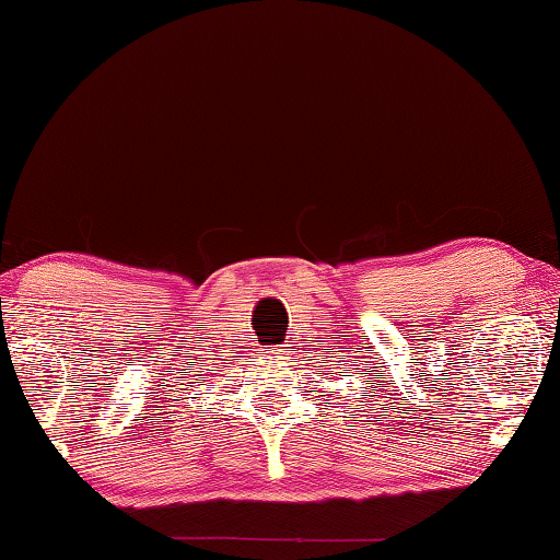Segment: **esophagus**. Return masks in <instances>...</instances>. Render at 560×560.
I'll use <instances>...</instances> for the list:
<instances>
[{"instance_id":"1","label":"esophagus","mask_w":560,"mask_h":560,"mask_svg":"<svg viewBox=\"0 0 560 560\" xmlns=\"http://www.w3.org/2000/svg\"><path fill=\"white\" fill-rule=\"evenodd\" d=\"M267 353H269L271 358H281V353H283V348H277V350H273V348H267Z\"/></svg>"}]
</instances>
